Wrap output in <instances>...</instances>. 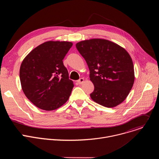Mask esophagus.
I'll use <instances>...</instances> for the list:
<instances>
[{
  "label": "esophagus",
  "instance_id": "1",
  "mask_svg": "<svg viewBox=\"0 0 159 159\" xmlns=\"http://www.w3.org/2000/svg\"><path fill=\"white\" fill-rule=\"evenodd\" d=\"M84 82V79L83 78H81L79 80H77V82H78L79 84H83Z\"/></svg>",
  "mask_w": 159,
  "mask_h": 159
}]
</instances>
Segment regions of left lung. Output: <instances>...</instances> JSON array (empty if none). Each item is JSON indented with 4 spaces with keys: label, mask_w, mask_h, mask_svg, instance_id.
Here are the masks:
<instances>
[{
    "label": "left lung",
    "mask_w": 159,
    "mask_h": 159,
    "mask_svg": "<svg viewBox=\"0 0 159 159\" xmlns=\"http://www.w3.org/2000/svg\"><path fill=\"white\" fill-rule=\"evenodd\" d=\"M76 48L86 61L94 85L91 99L106 107L123 102L134 80L133 61L126 50L104 39L82 41Z\"/></svg>",
    "instance_id": "left-lung-1"
}]
</instances>
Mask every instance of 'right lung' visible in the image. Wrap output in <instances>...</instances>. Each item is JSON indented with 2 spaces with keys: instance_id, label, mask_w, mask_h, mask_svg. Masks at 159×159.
I'll return each instance as SVG.
<instances>
[{
  "instance_id": "1",
  "label": "right lung",
  "mask_w": 159,
  "mask_h": 159,
  "mask_svg": "<svg viewBox=\"0 0 159 159\" xmlns=\"http://www.w3.org/2000/svg\"><path fill=\"white\" fill-rule=\"evenodd\" d=\"M72 44L69 41L44 42L22 61L19 71L22 89L36 107L52 111L69 99L74 85L63 60Z\"/></svg>"
}]
</instances>
